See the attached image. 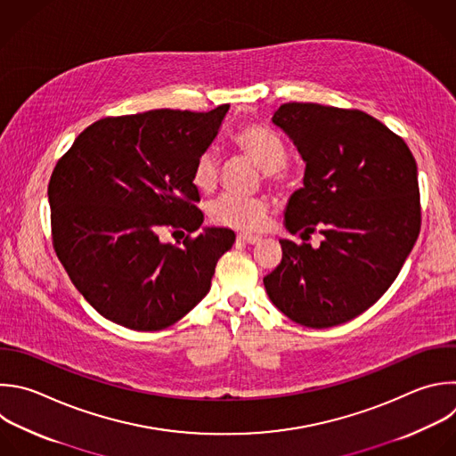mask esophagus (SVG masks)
<instances>
[{
	"instance_id": "34e87169",
	"label": "esophagus",
	"mask_w": 456,
	"mask_h": 456,
	"mask_svg": "<svg viewBox=\"0 0 456 456\" xmlns=\"http://www.w3.org/2000/svg\"><path fill=\"white\" fill-rule=\"evenodd\" d=\"M238 241L247 243V245H256V243L261 241V238H259V236H254V234H245V232H241V234H238Z\"/></svg>"
}]
</instances>
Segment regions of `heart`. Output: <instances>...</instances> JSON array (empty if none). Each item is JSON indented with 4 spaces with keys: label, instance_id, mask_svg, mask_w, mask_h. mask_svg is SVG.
I'll list each match as a JSON object with an SVG mask.
<instances>
[{
    "label": "heart",
    "instance_id": "heart-1",
    "mask_svg": "<svg viewBox=\"0 0 456 456\" xmlns=\"http://www.w3.org/2000/svg\"><path fill=\"white\" fill-rule=\"evenodd\" d=\"M238 148L247 154L265 174L268 181L282 183L286 179L284 163L288 151L281 137L270 128L250 123L238 130L234 137ZM218 156L215 150H206L195 161L191 183L200 191H211L218 181ZM268 204L259 197H240L225 193L213 202L209 215L215 224L241 231H256L265 224Z\"/></svg>",
    "mask_w": 456,
    "mask_h": 456
}]
</instances>
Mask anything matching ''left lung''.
I'll list each match as a JSON object with an SVG mask.
<instances>
[{
    "label": "left lung",
    "instance_id": "1",
    "mask_svg": "<svg viewBox=\"0 0 456 456\" xmlns=\"http://www.w3.org/2000/svg\"><path fill=\"white\" fill-rule=\"evenodd\" d=\"M306 163L288 200V232L324 236L319 248L279 240L263 282L273 306L314 328L344 324L388 289L420 231L417 165L406 142L363 110L282 103L272 116Z\"/></svg>",
    "mask_w": 456,
    "mask_h": 456
}]
</instances>
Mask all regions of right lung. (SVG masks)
<instances>
[{"mask_svg":"<svg viewBox=\"0 0 456 456\" xmlns=\"http://www.w3.org/2000/svg\"><path fill=\"white\" fill-rule=\"evenodd\" d=\"M229 110L156 109L89 125L57 163L50 184L55 252L77 289L107 321L159 331L208 295L236 234L204 227L183 247L163 227L195 232L204 215L195 161Z\"/></svg>","mask_w":456,"mask_h":456,"instance_id":"right-lung-1","label":"right lung"}]
</instances>
